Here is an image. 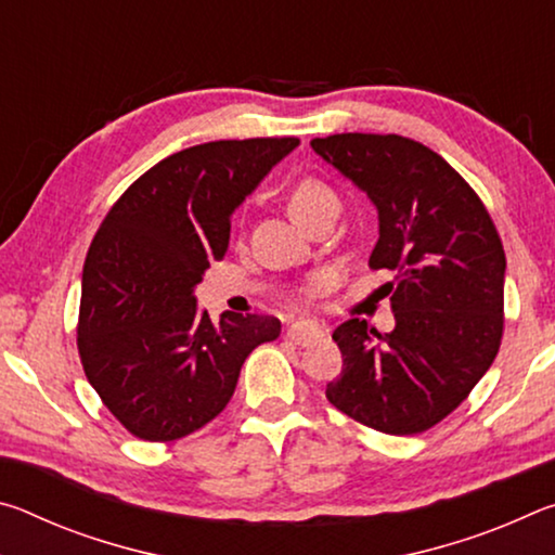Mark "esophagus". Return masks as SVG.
Returning <instances> with one entry per match:
<instances>
[{
    "label": "esophagus",
    "instance_id": "1",
    "mask_svg": "<svg viewBox=\"0 0 555 555\" xmlns=\"http://www.w3.org/2000/svg\"><path fill=\"white\" fill-rule=\"evenodd\" d=\"M323 335H325V327L318 321H311V318H298V321L291 323L286 331L288 340L294 345H300V347L321 340Z\"/></svg>",
    "mask_w": 555,
    "mask_h": 555
}]
</instances>
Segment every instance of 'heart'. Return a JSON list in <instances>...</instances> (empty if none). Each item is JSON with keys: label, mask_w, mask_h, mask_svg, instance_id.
Returning a JSON list of instances; mask_svg holds the SVG:
<instances>
[{"label": "heart", "mask_w": 555, "mask_h": 555, "mask_svg": "<svg viewBox=\"0 0 555 555\" xmlns=\"http://www.w3.org/2000/svg\"><path fill=\"white\" fill-rule=\"evenodd\" d=\"M337 208V195L331 185L315 176L298 178V181L291 185L288 191V212L294 215V220L306 228L315 215L323 210ZM323 286V276H315L311 281V291H318Z\"/></svg>", "instance_id": "b5f03b06"}]
</instances>
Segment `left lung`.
I'll return each mask as SVG.
<instances>
[{
    "mask_svg": "<svg viewBox=\"0 0 555 555\" xmlns=\"http://www.w3.org/2000/svg\"><path fill=\"white\" fill-rule=\"evenodd\" d=\"M313 152L379 210L372 269L393 271L397 327H335L340 377L325 397L357 424L413 436L440 424L490 370L504 333L506 257L469 183L434 149L399 134H331Z\"/></svg>",
    "mask_w": 555,
    "mask_h": 555,
    "instance_id": "obj_1",
    "label": "left lung"
}]
</instances>
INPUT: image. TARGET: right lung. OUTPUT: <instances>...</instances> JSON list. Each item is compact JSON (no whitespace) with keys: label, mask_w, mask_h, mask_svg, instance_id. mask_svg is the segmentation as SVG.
Segmentation results:
<instances>
[{"label":"right lung","mask_w":555,"mask_h":555,"mask_svg":"<svg viewBox=\"0 0 555 555\" xmlns=\"http://www.w3.org/2000/svg\"><path fill=\"white\" fill-rule=\"evenodd\" d=\"M296 137L222 139L139 176L102 220L82 267L78 352L131 436L168 443L218 416L240 370L276 340L274 315L198 313L193 288L228 251L230 218Z\"/></svg>","instance_id":"add662e5"}]
</instances>
